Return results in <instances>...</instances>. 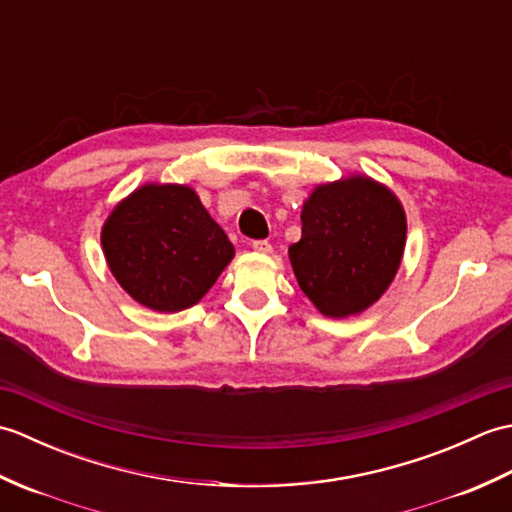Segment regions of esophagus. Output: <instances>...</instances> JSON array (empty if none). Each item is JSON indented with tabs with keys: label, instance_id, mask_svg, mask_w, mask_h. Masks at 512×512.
<instances>
[{
	"label": "esophagus",
	"instance_id": "34e87169",
	"mask_svg": "<svg viewBox=\"0 0 512 512\" xmlns=\"http://www.w3.org/2000/svg\"><path fill=\"white\" fill-rule=\"evenodd\" d=\"M253 250L255 253H262V255H268V253H273V246H270L266 239H255L253 242Z\"/></svg>",
	"mask_w": 512,
	"mask_h": 512
}]
</instances>
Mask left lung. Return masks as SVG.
I'll return each mask as SVG.
<instances>
[{"label": "left lung", "instance_id": "1", "mask_svg": "<svg viewBox=\"0 0 512 512\" xmlns=\"http://www.w3.org/2000/svg\"><path fill=\"white\" fill-rule=\"evenodd\" d=\"M407 217L385 184L350 176L319 184L303 202L301 239L288 248L299 288L330 319L361 314L394 281Z\"/></svg>", "mask_w": 512, "mask_h": 512}]
</instances>
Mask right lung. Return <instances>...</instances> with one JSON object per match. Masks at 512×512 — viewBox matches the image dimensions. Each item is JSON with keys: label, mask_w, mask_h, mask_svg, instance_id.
I'll list each match as a JSON object with an SVG mask.
<instances>
[{"label": "right lung", "mask_w": 512, "mask_h": 512, "mask_svg": "<svg viewBox=\"0 0 512 512\" xmlns=\"http://www.w3.org/2000/svg\"><path fill=\"white\" fill-rule=\"evenodd\" d=\"M112 275L156 312L198 303L235 255L233 244L187 184H143L114 206L101 231Z\"/></svg>", "instance_id": "1"}]
</instances>
